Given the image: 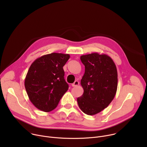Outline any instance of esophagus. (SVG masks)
I'll return each instance as SVG.
<instances>
[{"label":"esophagus","instance_id":"1","mask_svg":"<svg viewBox=\"0 0 147 147\" xmlns=\"http://www.w3.org/2000/svg\"><path fill=\"white\" fill-rule=\"evenodd\" d=\"M78 85H79V82H78V81H75L72 84H71V86H72L73 87H76V86H78Z\"/></svg>","mask_w":147,"mask_h":147}]
</instances>
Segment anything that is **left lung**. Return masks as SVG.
Returning a JSON list of instances; mask_svg holds the SVG:
<instances>
[{"mask_svg":"<svg viewBox=\"0 0 147 147\" xmlns=\"http://www.w3.org/2000/svg\"><path fill=\"white\" fill-rule=\"evenodd\" d=\"M85 66L81 80L84 93L77 98L80 109L88 115H94L108 107L113 99L117 88V71L109 56L98 53L82 55Z\"/></svg>","mask_w":147,"mask_h":147,"instance_id":"1","label":"left lung"}]
</instances>
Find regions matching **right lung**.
Wrapping results in <instances>:
<instances>
[{
	"instance_id": "right-lung-1",
	"label": "right lung",
	"mask_w": 147,
	"mask_h": 147,
	"mask_svg": "<svg viewBox=\"0 0 147 147\" xmlns=\"http://www.w3.org/2000/svg\"><path fill=\"white\" fill-rule=\"evenodd\" d=\"M69 54L52 53L36 59L29 68L24 86L30 101L38 109L48 112L55 109L69 89L63 67Z\"/></svg>"
}]
</instances>
